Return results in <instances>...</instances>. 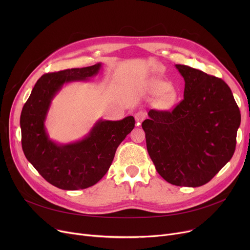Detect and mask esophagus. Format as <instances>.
<instances>
[{
	"instance_id": "34e87169",
	"label": "esophagus",
	"mask_w": 250,
	"mask_h": 250,
	"mask_svg": "<svg viewBox=\"0 0 250 250\" xmlns=\"http://www.w3.org/2000/svg\"><path fill=\"white\" fill-rule=\"evenodd\" d=\"M146 116H147V113L145 111H143V110L137 111L135 113V118H136V122L138 123V125H140L144 120H145Z\"/></svg>"
}]
</instances>
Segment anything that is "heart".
I'll list each match as a JSON object with an SVG mask.
<instances>
[{"mask_svg": "<svg viewBox=\"0 0 250 250\" xmlns=\"http://www.w3.org/2000/svg\"><path fill=\"white\" fill-rule=\"evenodd\" d=\"M151 92L155 95H160L159 106L162 109L172 108L178 100V92L171 84L162 79H156L150 85Z\"/></svg>", "mask_w": 250, "mask_h": 250, "instance_id": "obj_1", "label": "heart"}]
</instances>
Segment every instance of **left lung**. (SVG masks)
Listing matches in <instances>:
<instances>
[{"label": "left lung", "instance_id": "1", "mask_svg": "<svg viewBox=\"0 0 250 250\" xmlns=\"http://www.w3.org/2000/svg\"><path fill=\"white\" fill-rule=\"evenodd\" d=\"M175 67L185 79L183 100L172 111L151 109L142 127L157 172L173 186L198 188L232 158L241 115L222 79Z\"/></svg>", "mask_w": 250, "mask_h": 250}]
</instances>
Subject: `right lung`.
<instances>
[{"label":"right lung","mask_w":250,"mask_h":250,"mask_svg":"<svg viewBox=\"0 0 250 250\" xmlns=\"http://www.w3.org/2000/svg\"><path fill=\"white\" fill-rule=\"evenodd\" d=\"M101 65L98 62L42 76L21 112L25 157L47 182L61 189H83L97 183L108 171L117 147L135 127L134 116L122 121L99 120L82 140L59 144L49 139L45 120L52 99L64 84L96 76Z\"/></svg>","instance_id":"right-lung-1"}]
</instances>
